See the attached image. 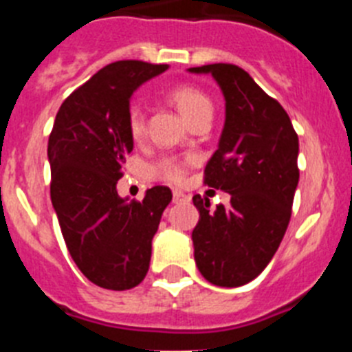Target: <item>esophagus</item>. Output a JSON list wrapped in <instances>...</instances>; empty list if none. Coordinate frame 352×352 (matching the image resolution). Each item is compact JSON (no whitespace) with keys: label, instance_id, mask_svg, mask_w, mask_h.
<instances>
[{"label":"esophagus","instance_id":"34e87169","mask_svg":"<svg viewBox=\"0 0 352 352\" xmlns=\"http://www.w3.org/2000/svg\"><path fill=\"white\" fill-rule=\"evenodd\" d=\"M186 201H190V195L183 194L182 190L173 192V203L174 204H182V203H186Z\"/></svg>","mask_w":352,"mask_h":352}]
</instances>
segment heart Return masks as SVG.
<instances>
[{
	"label": "heart",
	"instance_id": "heart-1",
	"mask_svg": "<svg viewBox=\"0 0 352 352\" xmlns=\"http://www.w3.org/2000/svg\"><path fill=\"white\" fill-rule=\"evenodd\" d=\"M169 100L179 109V113L194 125L201 118L213 114V102L210 96L192 84H178L167 91ZM126 129L133 141H141L146 135V114L139 104H132L126 111ZM151 174L167 182L179 183L186 176V162L167 157L151 166Z\"/></svg>",
	"mask_w": 352,
	"mask_h": 352
}]
</instances>
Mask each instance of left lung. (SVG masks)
Returning <instances> with one entry per match:
<instances>
[{
    "label": "left lung",
    "mask_w": 352,
    "mask_h": 352,
    "mask_svg": "<svg viewBox=\"0 0 352 352\" xmlns=\"http://www.w3.org/2000/svg\"><path fill=\"white\" fill-rule=\"evenodd\" d=\"M190 72L211 74L226 98V123L204 185L231 194V204L214 211L194 195L201 213L192 232L195 264L211 284L239 287L268 266L287 231L300 142L284 107L243 68L213 63Z\"/></svg>",
    "instance_id": "left-lung-1"
}]
</instances>
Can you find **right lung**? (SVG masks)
<instances>
[{"label": "right lung", "instance_id": "obj_1", "mask_svg": "<svg viewBox=\"0 0 352 352\" xmlns=\"http://www.w3.org/2000/svg\"><path fill=\"white\" fill-rule=\"evenodd\" d=\"M167 65L116 61L65 98L49 135L51 201L65 243L89 282L126 291L144 280L151 239L170 203L169 186L142 201L118 195L133 139L126 129L130 96Z\"/></svg>", "mask_w": 352, "mask_h": 352}]
</instances>
